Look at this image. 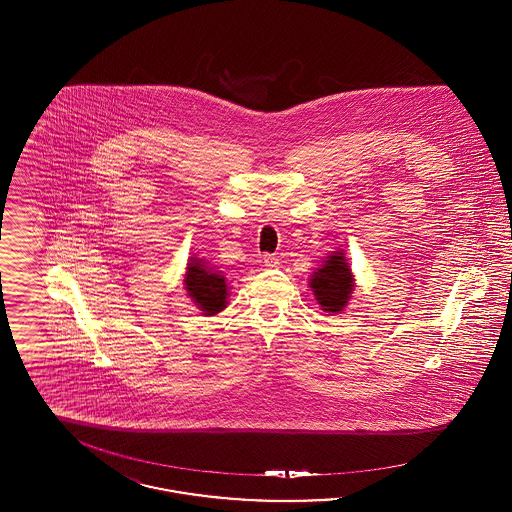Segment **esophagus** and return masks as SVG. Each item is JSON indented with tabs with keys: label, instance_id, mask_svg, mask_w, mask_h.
Here are the masks:
<instances>
[{
	"label": "esophagus",
	"instance_id": "obj_1",
	"mask_svg": "<svg viewBox=\"0 0 512 512\" xmlns=\"http://www.w3.org/2000/svg\"><path fill=\"white\" fill-rule=\"evenodd\" d=\"M263 263H265V267L267 268L280 267V259L274 257V255H265V257H263Z\"/></svg>",
	"mask_w": 512,
	"mask_h": 512
}]
</instances>
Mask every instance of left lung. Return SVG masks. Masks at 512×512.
Here are the masks:
<instances>
[{
  "label": "left lung",
  "instance_id": "left-lung-1",
  "mask_svg": "<svg viewBox=\"0 0 512 512\" xmlns=\"http://www.w3.org/2000/svg\"><path fill=\"white\" fill-rule=\"evenodd\" d=\"M309 288L317 299L320 309L330 315L341 313L355 290V276L345 257V251H332L322 265L311 274Z\"/></svg>",
  "mask_w": 512,
  "mask_h": 512
}]
</instances>
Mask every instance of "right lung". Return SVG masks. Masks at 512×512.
Instances as JSON below:
<instances>
[{"mask_svg": "<svg viewBox=\"0 0 512 512\" xmlns=\"http://www.w3.org/2000/svg\"><path fill=\"white\" fill-rule=\"evenodd\" d=\"M184 290L205 317H213L228 305V284L220 270L205 259L190 257L184 274Z\"/></svg>", "mask_w": 512, "mask_h": 512, "instance_id": "add662e5", "label": "right lung"}]
</instances>
